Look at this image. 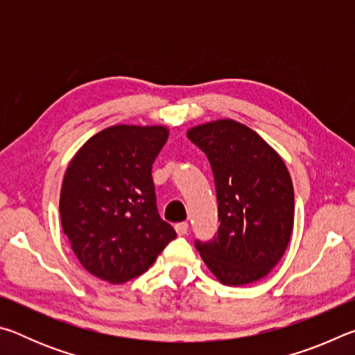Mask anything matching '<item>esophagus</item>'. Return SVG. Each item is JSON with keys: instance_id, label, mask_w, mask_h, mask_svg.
Here are the masks:
<instances>
[{"instance_id": "34e87169", "label": "esophagus", "mask_w": 355, "mask_h": 355, "mask_svg": "<svg viewBox=\"0 0 355 355\" xmlns=\"http://www.w3.org/2000/svg\"><path fill=\"white\" fill-rule=\"evenodd\" d=\"M188 230H189L188 222H180V224L175 225V232L178 233V236L186 235V233H188Z\"/></svg>"}]
</instances>
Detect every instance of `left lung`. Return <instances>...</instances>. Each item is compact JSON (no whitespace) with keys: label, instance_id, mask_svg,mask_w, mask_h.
Instances as JSON below:
<instances>
[{"label":"left lung","instance_id":"8db88e82","mask_svg":"<svg viewBox=\"0 0 355 355\" xmlns=\"http://www.w3.org/2000/svg\"><path fill=\"white\" fill-rule=\"evenodd\" d=\"M214 173L220 224L196 245L220 284L243 286L272 271L290 243L294 189L282 156L245 125L219 119L186 131Z\"/></svg>","mask_w":355,"mask_h":355}]
</instances>
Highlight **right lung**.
<instances>
[{"instance_id":"right-lung-1","label":"right lung","mask_w":355,"mask_h":355,"mask_svg":"<svg viewBox=\"0 0 355 355\" xmlns=\"http://www.w3.org/2000/svg\"><path fill=\"white\" fill-rule=\"evenodd\" d=\"M169 137L166 125H112L70 159L59 214L86 271L119 285L137 277L177 236L156 209L152 164Z\"/></svg>"}]
</instances>
